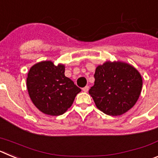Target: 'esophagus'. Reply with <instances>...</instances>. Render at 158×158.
Masks as SVG:
<instances>
[{
  "label": "esophagus",
  "mask_w": 158,
  "mask_h": 158,
  "mask_svg": "<svg viewBox=\"0 0 158 158\" xmlns=\"http://www.w3.org/2000/svg\"><path fill=\"white\" fill-rule=\"evenodd\" d=\"M89 86H85V87H84L83 89H82V90H83L85 93H87L88 91H89Z\"/></svg>",
  "instance_id": "34e87169"
}]
</instances>
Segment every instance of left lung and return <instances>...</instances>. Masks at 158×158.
I'll use <instances>...</instances> for the list:
<instances>
[{
    "mask_svg": "<svg viewBox=\"0 0 158 158\" xmlns=\"http://www.w3.org/2000/svg\"><path fill=\"white\" fill-rule=\"evenodd\" d=\"M94 77V85L89 93L97 108L106 115H123L139 100L142 87V76L130 64L106 62L96 67Z\"/></svg>",
    "mask_w": 158,
    "mask_h": 158,
    "instance_id": "8db88e82",
    "label": "left lung"
}]
</instances>
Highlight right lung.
<instances>
[{
	"instance_id": "add662e5",
	"label": "right lung",
	"mask_w": 158,
	"mask_h": 158,
	"mask_svg": "<svg viewBox=\"0 0 158 158\" xmlns=\"http://www.w3.org/2000/svg\"><path fill=\"white\" fill-rule=\"evenodd\" d=\"M27 88L32 103L46 115H62L81 91L65 76V65L43 61L31 66L27 73Z\"/></svg>"
}]
</instances>
